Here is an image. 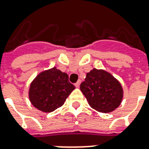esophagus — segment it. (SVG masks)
I'll return each mask as SVG.
<instances>
[{"mask_svg": "<svg viewBox=\"0 0 149 149\" xmlns=\"http://www.w3.org/2000/svg\"><path fill=\"white\" fill-rule=\"evenodd\" d=\"M80 84H81V81H78L77 82V83L75 84V86H76L77 88H78L79 86H80Z\"/></svg>", "mask_w": 149, "mask_h": 149, "instance_id": "obj_1", "label": "esophagus"}]
</instances>
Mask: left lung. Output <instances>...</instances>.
I'll return each mask as SVG.
<instances>
[{
	"instance_id": "obj_1",
	"label": "left lung",
	"mask_w": 149,
	"mask_h": 149,
	"mask_svg": "<svg viewBox=\"0 0 149 149\" xmlns=\"http://www.w3.org/2000/svg\"><path fill=\"white\" fill-rule=\"evenodd\" d=\"M93 109L110 112L118 108L123 98L121 84L108 72L93 68L80 86Z\"/></svg>"
}]
</instances>
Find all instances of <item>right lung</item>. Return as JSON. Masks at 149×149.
Masks as SVG:
<instances>
[{
    "label": "right lung",
    "mask_w": 149,
    "mask_h": 149,
    "mask_svg": "<svg viewBox=\"0 0 149 149\" xmlns=\"http://www.w3.org/2000/svg\"><path fill=\"white\" fill-rule=\"evenodd\" d=\"M74 89V85L68 81V74L54 67L37 75L31 83L29 96L37 109L51 112L62 106Z\"/></svg>",
    "instance_id": "right-lung-1"
}]
</instances>
